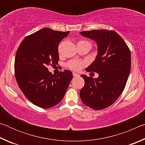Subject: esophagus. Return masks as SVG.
<instances>
[{"label": "esophagus", "instance_id": "esophagus-1", "mask_svg": "<svg viewBox=\"0 0 145 145\" xmlns=\"http://www.w3.org/2000/svg\"><path fill=\"white\" fill-rule=\"evenodd\" d=\"M73 75L74 76V77H78V76H79V74H78L77 73L73 72Z\"/></svg>", "mask_w": 145, "mask_h": 145}]
</instances>
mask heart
Segmentation results:
<instances>
[{
    "label": "heart",
    "instance_id": "obj_1",
    "mask_svg": "<svg viewBox=\"0 0 145 145\" xmlns=\"http://www.w3.org/2000/svg\"><path fill=\"white\" fill-rule=\"evenodd\" d=\"M80 42H87L88 41H80L78 43ZM86 62L84 61H81L79 60H72L68 62V67L69 68H70L71 70H75V71H78L81 69V68L84 67V66L86 65Z\"/></svg>",
    "mask_w": 145,
    "mask_h": 145
}]
</instances>
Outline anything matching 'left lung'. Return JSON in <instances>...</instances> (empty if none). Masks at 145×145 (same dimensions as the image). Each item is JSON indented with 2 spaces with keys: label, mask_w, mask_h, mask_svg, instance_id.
Instances as JSON below:
<instances>
[{
  "label": "left lung",
  "mask_w": 145,
  "mask_h": 145,
  "mask_svg": "<svg viewBox=\"0 0 145 145\" xmlns=\"http://www.w3.org/2000/svg\"><path fill=\"white\" fill-rule=\"evenodd\" d=\"M80 34L97 44V57L86 70L99 74L95 78L81 75L85 84L80 91V99L91 109H104L113 104L124 90L131 72V51L114 31L102 29Z\"/></svg>",
  "instance_id": "left-lung-1"
}]
</instances>
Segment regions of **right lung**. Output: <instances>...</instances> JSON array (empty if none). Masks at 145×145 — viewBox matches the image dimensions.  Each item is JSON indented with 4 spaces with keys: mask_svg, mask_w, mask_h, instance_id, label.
Wrapping results in <instances>:
<instances>
[{
    "mask_svg": "<svg viewBox=\"0 0 145 145\" xmlns=\"http://www.w3.org/2000/svg\"><path fill=\"white\" fill-rule=\"evenodd\" d=\"M69 33L43 28L26 36L16 51V82L27 99L38 107L47 109L57 105L69 86L72 72L54 75L47 68L51 63L58 64V45Z\"/></svg>",
    "mask_w": 145,
    "mask_h": 145,
    "instance_id": "add662e5",
    "label": "right lung"
}]
</instances>
